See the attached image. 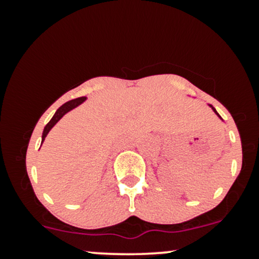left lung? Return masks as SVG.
Returning a JSON list of instances; mask_svg holds the SVG:
<instances>
[{
	"label": "left lung",
	"instance_id": "8db88e82",
	"mask_svg": "<svg viewBox=\"0 0 259 259\" xmlns=\"http://www.w3.org/2000/svg\"><path fill=\"white\" fill-rule=\"evenodd\" d=\"M210 107H212V106H210ZM213 111H214V112L217 113V111H215V109H214V108H213ZM217 114H218V113H217ZM218 117H221V115H219V114H218Z\"/></svg>",
	"mask_w": 259,
	"mask_h": 259
}]
</instances>
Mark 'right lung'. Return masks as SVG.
Segmentation results:
<instances>
[{
	"instance_id": "obj_1",
	"label": "right lung",
	"mask_w": 259,
	"mask_h": 259,
	"mask_svg": "<svg viewBox=\"0 0 259 259\" xmlns=\"http://www.w3.org/2000/svg\"><path fill=\"white\" fill-rule=\"evenodd\" d=\"M84 101H85V97H79V99L68 101V102H65L63 106L59 107V108L57 109V112H56L55 115H53V117H52V119L46 124V126H45L44 133H42V142H44L45 138H46V136H47V134H49L50 130H51L52 127L55 126V124L57 123V121L61 119L62 117H63L65 113L72 111L73 108H75L76 106H79L80 103H82V102H84ZM42 142H41V144H42Z\"/></svg>"
}]
</instances>
